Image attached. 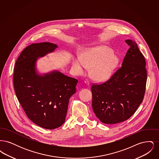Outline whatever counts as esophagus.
<instances>
[{"label": "esophagus", "mask_w": 159, "mask_h": 159, "mask_svg": "<svg viewBox=\"0 0 159 159\" xmlns=\"http://www.w3.org/2000/svg\"><path fill=\"white\" fill-rule=\"evenodd\" d=\"M84 83H85L87 86H89V84H90L89 82V81H88V80H85V81H84Z\"/></svg>", "instance_id": "1"}]
</instances>
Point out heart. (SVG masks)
<instances>
[{
	"label": "heart",
	"instance_id": "heart-1",
	"mask_svg": "<svg viewBox=\"0 0 159 159\" xmlns=\"http://www.w3.org/2000/svg\"><path fill=\"white\" fill-rule=\"evenodd\" d=\"M120 61L119 57L105 45L84 49L80 57L74 58L71 68L77 75H83L91 67V76L97 81L102 82L113 75Z\"/></svg>",
	"mask_w": 159,
	"mask_h": 159
}]
</instances>
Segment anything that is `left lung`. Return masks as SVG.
Wrapping results in <instances>:
<instances>
[{"instance_id":"left-lung-1","label":"left lung","mask_w":159,"mask_h":159,"mask_svg":"<svg viewBox=\"0 0 159 159\" xmlns=\"http://www.w3.org/2000/svg\"><path fill=\"white\" fill-rule=\"evenodd\" d=\"M125 42L130 48L121 67L105 83L91 86L93 112L106 124L128 120L144 99L147 79L145 60L135 41Z\"/></svg>"}]
</instances>
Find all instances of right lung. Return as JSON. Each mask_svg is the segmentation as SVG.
<instances>
[{"instance_id": "right-lung-1", "label": "right lung", "mask_w": 159, "mask_h": 159, "mask_svg": "<svg viewBox=\"0 0 159 159\" xmlns=\"http://www.w3.org/2000/svg\"><path fill=\"white\" fill-rule=\"evenodd\" d=\"M57 48L49 42L28 46L16 61L13 77L16 96L27 117L46 129L57 128L65 122L69 99L76 93L78 83L57 70L38 72V58Z\"/></svg>"}]
</instances>
